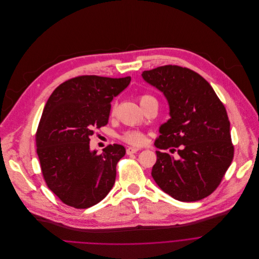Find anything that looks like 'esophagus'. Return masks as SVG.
Returning a JSON list of instances; mask_svg holds the SVG:
<instances>
[{
  "label": "esophagus",
  "mask_w": 259,
  "mask_h": 259,
  "mask_svg": "<svg viewBox=\"0 0 259 259\" xmlns=\"http://www.w3.org/2000/svg\"><path fill=\"white\" fill-rule=\"evenodd\" d=\"M139 151V149L138 148H135V147H128L127 149H126V154L127 155H132V154H134V153H137Z\"/></svg>",
  "instance_id": "esophagus-1"
}]
</instances>
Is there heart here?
I'll list each match as a JSON object with an SVG mask.
<instances>
[{"instance_id": "heart-1", "label": "heart", "mask_w": 259, "mask_h": 259, "mask_svg": "<svg viewBox=\"0 0 259 259\" xmlns=\"http://www.w3.org/2000/svg\"><path fill=\"white\" fill-rule=\"evenodd\" d=\"M149 99H152V97L148 96V95L142 96L140 98L141 106ZM121 140L124 141L125 143L134 145V146H141V145H144L145 142H146V138H145L144 134L139 132V131H126L125 133H123L121 135Z\"/></svg>"}]
</instances>
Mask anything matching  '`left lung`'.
I'll use <instances>...</instances> for the list:
<instances>
[{
  "label": "left lung",
  "mask_w": 259,
  "mask_h": 259,
  "mask_svg": "<svg viewBox=\"0 0 259 259\" xmlns=\"http://www.w3.org/2000/svg\"><path fill=\"white\" fill-rule=\"evenodd\" d=\"M146 82L163 93L170 118L159 127L154 145L157 160L152 177L159 188L182 202L209 196L234 157L227 110L209 82L197 72L165 65L143 71Z\"/></svg>",
  "instance_id": "8db88e82"
}]
</instances>
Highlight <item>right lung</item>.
Here are the masks:
<instances>
[{"mask_svg":"<svg viewBox=\"0 0 259 259\" xmlns=\"http://www.w3.org/2000/svg\"><path fill=\"white\" fill-rule=\"evenodd\" d=\"M130 82L131 76L81 75L57 87L46 103L35 135L41 174L48 188L71 207L96 205L115 183L124 147L109 145L98 154L90 149V137L108 123L111 101Z\"/></svg>","mask_w":259,"mask_h":259,"instance_id":"add662e5","label":"right lung"}]
</instances>
